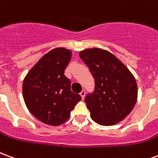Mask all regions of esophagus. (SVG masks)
I'll list each match as a JSON object with an SVG mask.
<instances>
[{"instance_id": "obj_1", "label": "esophagus", "mask_w": 158, "mask_h": 158, "mask_svg": "<svg viewBox=\"0 0 158 158\" xmlns=\"http://www.w3.org/2000/svg\"><path fill=\"white\" fill-rule=\"evenodd\" d=\"M80 96H81V97H82L83 99L85 98V89H82V91L80 92Z\"/></svg>"}]
</instances>
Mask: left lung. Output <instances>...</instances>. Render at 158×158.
<instances>
[{
  "label": "left lung",
  "instance_id": "left-lung-1",
  "mask_svg": "<svg viewBox=\"0 0 158 158\" xmlns=\"http://www.w3.org/2000/svg\"><path fill=\"white\" fill-rule=\"evenodd\" d=\"M79 56L95 79L94 91L85 98L91 118L105 126L121 122L137 101L135 77L121 61L105 50L86 49L79 52Z\"/></svg>",
  "mask_w": 158,
  "mask_h": 158
}]
</instances>
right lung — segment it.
Instances as JSON below:
<instances>
[{"instance_id": "add662e5", "label": "right lung", "mask_w": 158, "mask_h": 158, "mask_svg": "<svg viewBox=\"0 0 158 158\" xmlns=\"http://www.w3.org/2000/svg\"><path fill=\"white\" fill-rule=\"evenodd\" d=\"M72 52L66 48L50 51L28 73L23 84V96L29 112L45 124L58 126L69 119L81 100L71 90L64 71Z\"/></svg>"}]
</instances>
